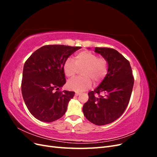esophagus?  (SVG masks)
Here are the masks:
<instances>
[{
	"label": "esophagus",
	"instance_id": "1",
	"mask_svg": "<svg viewBox=\"0 0 157 157\" xmlns=\"http://www.w3.org/2000/svg\"><path fill=\"white\" fill-rule=\"evenodd\" d=\"M79 94H80V93H79V92H75V96H78Z\"/></svg>",
	"mask_w": 157,
	"mask_h": 157
}]
</instances>
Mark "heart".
Listing matches in <instances>:
<instances>
[{
    "instance_id": "heart-1",
    "label": "heart",
    "mask_w": 157,
    "mask_h": 157,
    "mask_svg": "<svg viewBox=\"0 0 157 157\" xmlns=\"http://www.w3.org/2000/svg\"><path fill=\"white\" fill-rule=\"evenodd\" d=\"M81 70L82 77L69 80L67 86L69 90L82 92L95 84L100 82L107 73L108 64L105 59L98 58V56L88 51L81 52L75 57V61L69 58L65 61L63 70L66 77L73 78Z\"/></svg>"
}]
</instances>
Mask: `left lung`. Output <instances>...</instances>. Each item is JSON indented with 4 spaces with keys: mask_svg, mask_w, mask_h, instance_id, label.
Instances as JSON below:
<instances>
[{
    "mask_svg": "<svg viewBox=\"0 0 157 157\" xmlns=\"http://www.w3.org/2000/svg\"><path fill=\"white\" fill-rule=\"evenodd\" d=\"M94 52L107 60V73L99 86L88 92V100L82 111L90 122L103 126L116 121L124 112L134 80L129 61L118 51L96 47Z\"/></svg>",
    "mask_w": 157,
    "mask_h": 157,
    "instance_id": "obj_1",
    "label": "left lung"
}]
</instances>
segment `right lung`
<instances>
[{
    "mask_svg": "<svg viewBox=\"0 0 157 157\" xmlns=\"http://www.w3.org/2000/svg\"><path fill=\"white\" fill-rule=\"evenodd\" d=\"M79 46L46 45L33 52L23 71L21 93L31 115L42 122H51L63 117L74 92L56 91L66 82L65 61Z\"/></svg>",
    "mask_w": 157,
    "mask_h": 157,
    "instance_id": "right-lung-1",
    "label": "right lung"
}]
</instances>
